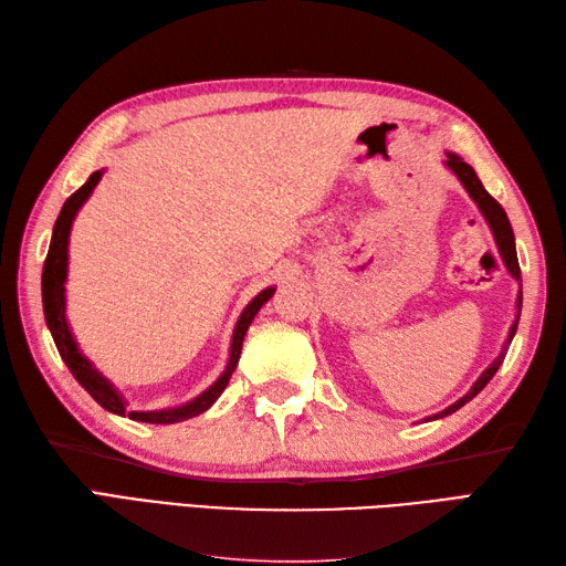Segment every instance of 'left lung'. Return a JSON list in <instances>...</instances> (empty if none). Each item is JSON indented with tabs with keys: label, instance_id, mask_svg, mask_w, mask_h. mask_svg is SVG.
<instances>
[{
	"label": "left lung",
	"instance_id": "left-lung-1",
	"mask_svg": "<svg viewBox=\"0 0 566 566\" xmlns=\"http://www.w3.org/2000/svg\"><path fill=\"white\" fill-rule=\"evenodd\" d=\"M449 168L453 170V174L461 178V182L465 186V190L470 192V197L472 200L478 202V207L482 209V214H484V219L490 221V227H492V231H494V239H496V245H499V251H502V255H504V262H506V268H509V272L514 274L516 280H521V268H518V258H516V243H514V231H511V223H509V219H506V212L502 209V205H499L494 197L484 190V186L480 182V178H478V174L475 170H472V166H468L461 156H455V154H449ZM521 304H523V296L518 294V301H516V308H518V313H521ZM516 325H518V321L514 323V327H511V333H509V343H511V337H514V333H516ZM504 357H506V349L499 354L496 357V361L490 366L488 371H484L478 380H475V386H472V390L468 392V396H463L461 400L458 402H453L449 410H443V412H439V415H433V417H429V419H439V417H446V415H451V412H455V410H461V407L465 405V402H470L472 398L478 396V392L490 384L492 380V376L496 374V369L499 366H502V361H504Z\"/></svg>",
	"mask_w": 566,
	"mask_h": 566
}]
</instances>
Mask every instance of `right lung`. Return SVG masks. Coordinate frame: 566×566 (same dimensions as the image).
I'll list each match as a JSON object with an SVG mask.
<instances>
[{"label": "right lung", "instance_id": "1", "mask_svg": "<svg viewBox=\"0 0 566 566\" xmlns=\"http://www.w3.org/2000/svg\"><path fill=\"white\" fill-rule=\"evenodd\" d=\"M98 180H101V170H96V174H91L84 186L67 197V202H64L62 212H60V217L55 221V229H52L50 251H48L45 265H43V311H45V321H48V327H50V333H52V339H55V345H57L60 357L64 359V364L70 366V371L78 380V384H82L88 390V396L94 398L101 407H105V410H108V412L123 415V417L127 415L129 419H137V422H149V424H176V422H182V419H190L195 415H202L205 410H209V407L214 405V400L221 396L223 388L229 386V378H231L235 364H239V357H241V347H243V337H245L248 325L253 323L260 306L265 304V301L274 294V289H265V292H260L251 301V304L245 306V311L241 313L239 325H235V331H233L229 366H227V371L221 374V378L217 380L212 388L205 390L202 396L195 398L192 402L182 405V407H176V410L127 412L123 398L117 396L108 380H105L96 369H91V364L82 357V354H78L74 337H72L70 327H67V321H64V280H67V241H70V229H72V221H74V214L78 212V207L86 202V197L91 195V190L96 188Z\"/></svg>", "mask_w": 566, "mask_h": 566}]
</instances>
